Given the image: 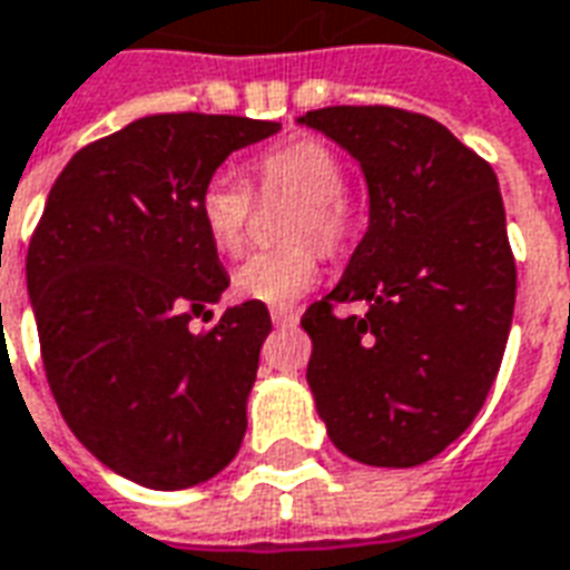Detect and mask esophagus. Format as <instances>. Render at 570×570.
Here are the masks:
<instances>
[{
  "instance_id": "34e87169",
  "label": "esophagus",
  "mask_w": 570,
  "mask_h": 570,
  "mask_svg": "<svg viewBox=\"0 0 570 570\" xmlns=\"http://www.w3.org/2000/svg\"><path fill=\"white\" fill-rule=\"evenodd\" d=\"M272 320L277 326H289L298 320V311L293 305H272Z\"/></svg>"
}]
</instances>
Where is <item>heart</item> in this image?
I'll list each match as a JSON object with an SVG mask.
<instances>
[{"instance_id":"b5f03b06","label":"heart","mask_w":570,"mask_h":570,"mask_svg":"<svg viewBox=\"0 0 570 570\" xmlns=\"http://www.w3.org/2000/svg\"><path fill=\"white\" fill-rule=\"evenodd\" d=\"M250 178L263 196H293L298 205L286 235L293 244L256 250L232 274L235 293L265 305H286L317 284L323 250H341L356 229V205L344 178L347 168L332 145L298 135L265 147L250 159ZM199 220L220 253H238L253 217V193L242 178L217 168L199 189Z\"/></svg>"}]
</instances>
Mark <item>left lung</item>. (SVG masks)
<instances>
[{
	"instance_id": "1",
	"label": "left lung",
	"mask_w": 570,
	"mask_h": 570,
	"mask_svg": "<svg viewBox=\"0 0 570 570\" xmlns=\"http://www.w3.org/2000/svg\"><path fill=\"white\" fill-rule=\"evenodd\" d=\"M360 159L371 223L341 284L307 307V383L332 444L411 468L474 423L508 344L517 263L499 178L432 117L390 105L307 111ZM365 301L362 318L334 307Z\"/></svg>"
}]
</instances>
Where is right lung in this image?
<instances>
[{"label":"right lung","mask_w":570,"mask_h":570,"mask_svg":"<svg viewBox=\"0 0 570 570\" xmlns=\"http://www.w3.org/2000/svg\"><path fill=\"white\" fill-rule=\"evenodd\" d=\"M277 129L232 114L141 117L71 156L29 238V298L62 420L141 487H196L242 446L272 317L250 298L189 328L229 286L196 202L232 150Z\"/></svg>","instance_id":"add662e5"}]
</instances>
